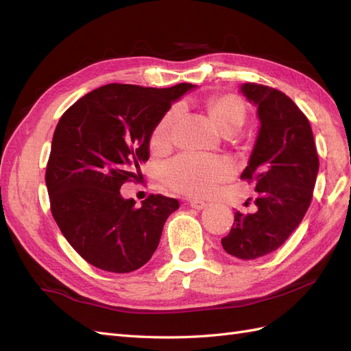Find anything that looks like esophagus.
I'll return each mask as SVG.
<instances>
[{
	"mask_svg": "<svg viewBox=\"0 0 351 351\" xmlns=\"http://www.w3.org/2000/svg\"><path fill=\"white\" fill-rule=\"evenodd\" d=\"M206 205H208V204H206L205 200H200V199H190V206L195 208V209H197V210L206 208Z\"/></svg>",
	"mask_w": 351,
	"mask_h": 351,
	"instance_id": "1",
	"label": "esophagus"
}]
</instances>
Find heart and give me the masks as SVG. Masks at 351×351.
Instances as JSON below:
<instances>
[{"label":"heart","instance_id":"b5f03b06","mask_svg":"<svg viewBox=\"0 0 351 351\" xmlns=\"http://www.w3.org/2000/svg\"><path fill=\"white\" fill-rule=\"evenodd\" d=\"M208 112L212 121L224 133L237 132L246 119L243 102L232 95H222L208 102ZM180 115V107L169 110L155 127L152 134V146L162 149L171 141L173 124ZM234 173V165L227 158H215L206 155L187 154L177 156L164 165L162 177L176 190L183 193L205 196L215 192L221 182H226Z\"/></svg>","mask_w":351,"mask_h":351}]
</instances>
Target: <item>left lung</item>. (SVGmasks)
Returning <instances> with one entry per match:
<instances>
[{
    "label": "left lung",
    "mask_w": 351,
    "mask_h": 351,
    "mask_svg": "<svg viewBox=\"0 0 351 351\" xmlns=\"http://www.w3.org/2000/svg\"><path fill=\"white\" fill-rule=\"evenodd\" d=\"M240 92L256 107L259 120L241 173V178L256 182V210H237L221 244L231 256L256 259L281 247L299 227L311 205L319 159L309 120L285 93L256 83H243Z\"/></svg>",
    "instance_id": "8db88e82"
}]
</instances>
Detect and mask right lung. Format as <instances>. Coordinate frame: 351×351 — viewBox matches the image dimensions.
Segmentation results:
<instances>
[{
	"label": "right lung",
	"mask_w": 351,
	"mask_h": 351,
	"mask_svg": "<svg viewBox=\"0 0 351 351\" xmlns=\"http://www.w3.org/2000/svg\"><path fill=\"white\" fill-rule=\"evenodd\" d=\"M195 88L105 84L60 119L45 174L51 212L71 247L93 267L125 274L155 253L178 200L151 195L136 208L120 189L125 180L141 177L155 127Z\"/></svg>",
	"instance_id": "right-lung-1"
}]
</instances>
